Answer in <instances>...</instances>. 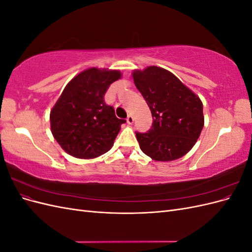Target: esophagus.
<instances>
[{
	"label": "esophagus",
	"instance_id": "esophagus-1",
	"mask_svg": "<svg viewBox=\"0 0 252 252\" xmlns=\"http://www.w3.org/2000/svg\"><path fill=\"white\" fill-rule=\"evenodd\" d=\"M126 121H127V123L128 124H132L133 123V121H134V119H133V117L131 116V114H129V116L127 117V119H126Z\"/></svg>",
	"mask_w": 252,
	"mask_h": 252
}]
</instances>
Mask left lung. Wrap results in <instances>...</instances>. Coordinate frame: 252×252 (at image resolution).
Wrapping results in <instances>:
<instances>
[{
  "instance_id": "1",
  "label": "left lung",
  "mask_w": 252,
  "mask_h": 252,
  "mask_svg": "<svg viewBox=\"0 0 252 252\" xmlns=\"http://www.w3.org/2000/svg\"><path fill=\"white\" fill-rule=\"evenodd\" d=\"M132 77L154 119L148 132L135 133L141 150L155 161L162 162L185 156L204 127L200 97L161 67L134 70Z\"/></svg>"
}]
</instances>
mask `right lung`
Masks as SVG:
<instances>
[{
    "label": "right lung",
    "instance_id": "obj_1",
    "mask_svg": "<svg viewBox=\"0 0 252 252\" xmlns=\"http://www.w3.org/2000/svg\"><path fill=\"white\" fill-rule=\"evenodd\" d=\"M119 70L89 68L67 84L50 111L53 138L68 155L94 158L107 152L125 120L118 119L104 95L121 79Z\"/></svg>",
    "mask_w": 252,
    "mask_h": 252
}]
</instances>
